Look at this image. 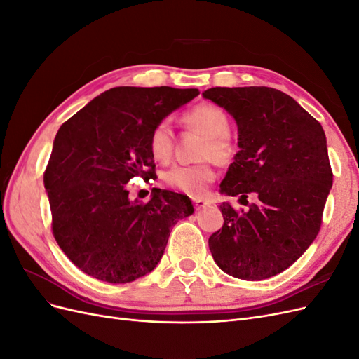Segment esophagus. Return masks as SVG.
<instances>
[{
    "mask_svg": "<svg viewBox=\"0 0 359 359\" xmlns=\"http://www.w3.org/2000/svg\"><path fill=\"white\" fill-rule=\"evenodd\" d=\"M193 205L196 210H202V208H206V206L210 205V202L206 199H202V198H196V199H193Z\"/></svg>",
    "mask_w": 359,
    "mask_h": 359,
    "instance_id": "34e87169",
    "label": "esophagus"
}]
</instances>
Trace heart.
Returning <instances> with one entry per match:
<instances>
[{"label":"heart","instance_id":"obj_1","mask_svg":"<svg viewBox=\"0 0 359 359\" xmlns=\"http://www.w3.org/2000/svg\"><path fill=\"white\" fill-rule=\"evenodd\" d=\"M184 121L190 127L199 130L206 136L201 149V157H214L219 161L229 160L233 154L227 132H229V118L222 107L212 103H201L194 106L186 115ZM149 153L157 161L169 160L173 148V130L169 119H161L149 135ZM215 172L208 161L196 165H178L165 173V181L173 189L198 196L214 180Z\"/></svg>","mask_w":359,"mask_h":359}]
</instances>
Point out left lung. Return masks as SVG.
<instances>
[{
  "label": "left lung",
  "instance_id": "left-lung-1",
  "mask_svg": "<svg viewBox=\"0 0 359 359\" xmlns=\"http://www.w3.org/2000/svg\"><path fill=\"white\" fill-rule=\"evenodd\" d=\"M203 99L231 114L240 151L220 184L226 196L256 203L236 212L220 205L223 227L208 244L222 271L265 280L287 269L318 236L332 187L327 137L319 121L290 95L268 86H215Z\"/></svg>",
  "mask_w": 359,
  "mask_h": 359
}]
</instances>
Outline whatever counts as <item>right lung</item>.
Returning <instances> with one entry per match:
<instances>
[{
  "mask_svg": "<svg viewBox=\"0 0 359 359\" xmlns=\"http://www.w3.org/2000/svg\"><path fill=\"white\" fill-rule=\"evenodd\" d=\"M196 95V88L118 86L60 127L43 181L53 236L85 274L115 285L144 277L160 262L172 226L193 214L191 201L169 190L130 201L127 182L153 178L151 130Z\"/></svg>",
  "mask_w": 359,
  "mask_h": 359,
  "instance_id": "right-lung-1",
  "label": "right lung"
}]
</instances>
